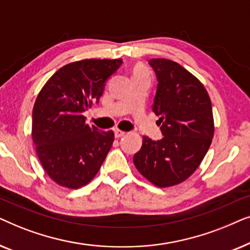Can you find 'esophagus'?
I'll return each instance as SVG.
<instances>
[{"label": "esophagus", "mask_w": 250, "mask_h": 250, "mask_svg": "<svg viewBox=\"0 0 250 250\" xmlns=\"http://www.w3.org/2000/svg\"><path fill=\"white\" fill-rule=\"evenodd\" d=\"M126 133L124 131H121V129H115V136L117 139L119 138H123V136H125Z\"/></svg>", "instance_id": "34e87169"}]
</instances>
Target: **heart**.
Listing matches in <instances>:
<instances>
[{"label": "heart", "mask_w": 250, "mask_h": 250, "mask_svg": "<svg viewBox=\"0 0 250 250\" xmlns=\"http://www.w3.org/2000/svg\"><path fill=\"white\" fill-rule=\"evenodd\" d=\"M143 73H146V70L143 68L142 66H136L134 68V71H133V75H136V74H143Z\"/></svg>", "instance_id": "heart-1"}]
</instances>
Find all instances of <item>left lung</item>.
I'll return each instance as SVG.
<instances>
[{"label":"left lung","instance_id":"1","mask_svg":"<svg viewBox=\"0 0 250 250\" xmlns=\"http://www.w3.org/2000/svg\"><path fill=\"white\" fill-rule=\"evenodd\" d=\"M158 86L152 111L164 138L143 136L133 157L140 174L159 188L182 183L194 173L214 136L210 98L203 83L175 61L151 59Z\"/></svg>","mask_w":250,"mask_h":250}]
</instances>
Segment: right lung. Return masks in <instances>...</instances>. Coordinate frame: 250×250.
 <instances>
[{"instance_id": "add662e5", "label": "right lung", "mask_w": 250, "mask_h": 250, "mask_svg": "<svg viewBox=\"0 0 250 250\" xmlns=\"http://www.w3.org/2000/svg\"><path fill=\"white\" fill-rule=\"evenodd\" d=\"M122 59H84L61 67L44 84L33 108L32 138L45 173L68 189L93 180L110 150L112 131L86 124L83 112L98 102Z\"/></svg>"}]
</instances>
